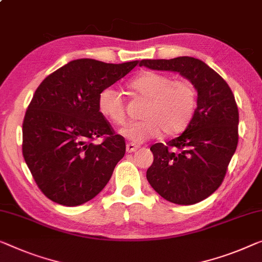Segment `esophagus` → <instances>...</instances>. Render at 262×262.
Returning a JSON list of instances; mask_svg holds the SVG:
<instances>
[{"label": "esophagus", "mask_w": 262, "mask_h": 262, "mask_svg": "<svg viewBox=\"0 0 262 262\" xmlns=\"http://www.w3.org/2000/svg\"><path fill=\"white\" fill-rule=\"evenodd\" d=\"M139 149V146H136V144H134V143H127V146H126V150L128 151V153H133V151H135V150H138Z\"/></svg>", "instance_id": "34e87169"}]
</instances>
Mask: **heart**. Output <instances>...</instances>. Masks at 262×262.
Segmentation results:
<instances>
[{"mask_svg": "<svg viewBox=\"0 0 262 262\" xmlns=\"http://www.w3.org/2000/svg\"><path fill=\"white\" fill-rule=\"evenodd\" d=\"M136 96L147 100L141 112L142 120L134 121L120 129L132 143H142L158 136L180 134L192 121L198 103V93L192 81L173 80L167 74L143 72L128 83ZM100 114L114 124L126 121V104L121 94L107 87L97 97Z\"/></svg>", "mask_w": 262, "mask_h": 262, "instance_id": "obj_1", "label": "heart"}]
</instances>
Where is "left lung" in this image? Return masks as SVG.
Returning <instances> with one entry per match:
<instances>
[{
	"instance_id": "8db88e82",
	"label": "left lung",
	"mask_w": 262,
	"mask_h": 262,
	"mask_svg": "<svg viewBox=\"0 0 262 262\" xmlns=\"http://www.w3.org/2000/svg\"><path fill=\"white\" fill-rule=\"evenodd\" d=\"M180 73L198 91L194 116L180 136L150 147L154 161L147 180L156 193L177 205H194L221 186L236 150L239 111L222 77L199 58L142 60L140 67Z\"/></svg>"
}]
</instances>
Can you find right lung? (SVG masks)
Masks as SVG:
<instances>
[{
	"label": "right lung",
	"mask_w": 262,
	"mask_h": 262,
	"mask_svg": "<svg viewBox=\"0 0 262 262\" xmlns=\"http://www.w3.org/2000/svg\"><path fill=\"white\" fill-rule=\"evenodd\" d=\"M139 61H70L41 82L22 124V153L41 192L73 207L95 198L126 153L123 136L100 114L97 97ZM102 137V144L92 140Z\"/></svg>",
	"instance_id": "add662e5"
}]
</instances>
